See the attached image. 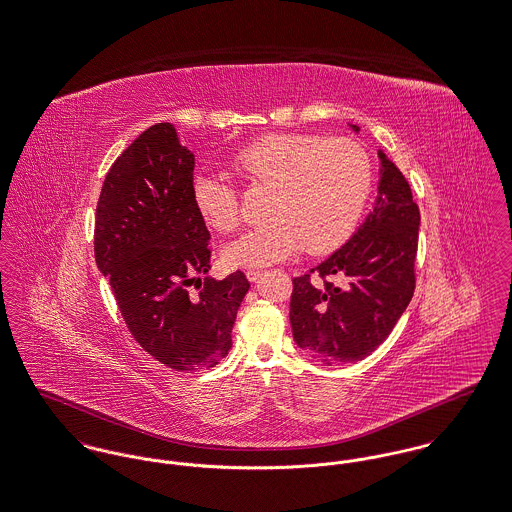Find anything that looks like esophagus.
<instances>
[{"instance_id": "obj_1", "label": "esophagus", "mask_w": 512, "mask_h": 512, "mask_svg": "<svg viewBox=\"0 0 512 512\" xmlns=\"http://www.w3.org/2000/svg\"><path fill=\"white\" fill-rule=\"evenodd\" d=\"M261 269H249V271L245 272V276H247V280L249 282H255L259 276H261Z\"/></svg>"}]
</instances>
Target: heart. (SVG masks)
<instances>
[{
	"mask_svg": "<svg viewBox=\"0 0 512 512\" xmlns=\"http://www.w3.org/2000/svg\"><path fill=\"white\" fill-rule=\"evenodd\" d=\"M232 168L251 187L272 191L271 224L224 249L232 267H265L303 247L311 255L338 249L352 236L373 185V166L361 145L311 133L265 135L236 152ZM193 203L218 232L240 226L238 191L220 174L195 176Z\"/></svg>",
	"mask_w": 512,
	"mask_h": 512,
	"instance_id": "b5f03b06",
	"label": "heart"
}]
</instances>
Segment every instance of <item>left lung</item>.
<instances>
[{
  "label": "left lung",
  "instance_id": "left-lung-1",
  "mask_svg": "<svg viewBox=\"0 0 512 512\" xmlns=\"http://www.w3.org/2000/svg\"><path fill=\"white\" fill-rule=\"evenodd\" d=\"M379 158L373 211L327 261L292 280L294 340L327 365L367 358L387 340L414 296L420 209L402 172L383 151ZM332 277L341 284L334 285Z\"/></svg>",
  "mask_w": 512,
  "mask_h": 512
}]
</instances>
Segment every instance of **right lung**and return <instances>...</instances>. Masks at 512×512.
<instances>
[{
  "label": "right lung",
  "mask_w": 512,
  "mask_h": 512,
  "mask_svg": "<svg viewBox=\"0 0 512 512\" xmlns=\"http://www.w3.org/2000/svg\"><path fill=\"white\" fill-rule=\"evenodd\" d=\"M193 168L176 127L152 125L108 170L94 222V259L127 329L176 371L209 369L228 356L249 290L241 271L202 278L211 234L193 203Z\"/></svg>",
  "instance_id": "obj_1"
}]
</instances>
